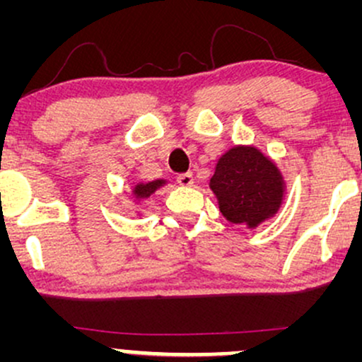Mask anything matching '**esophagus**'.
<instances>
[{
    "label": "esophagus",
    "mask_w": 362,
    "mask_h": 362,
    "mask_svg": "<svg viewBox=\"0 0 362 362\" xmlns=\"http://www.w3.org/2000/svg\"><path fill=\"white\" fill-rule=\"evenodd\" d=\"M177 182H178V184H180V185H185V187L192 185V184H194V173H190V172L178 173V175H177Z\"/></svg>",
    "instance_id": "1"
}]
</instances>
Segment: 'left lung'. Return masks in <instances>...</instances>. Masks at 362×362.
Listing matches in <instances>:
<instances>
[{"label": "left lung", "instance_id": "1", "mask_svg": "<svg viewBox=\"0 0 362 362\" xmlns=\"http://www.w3.org/2000/svg\"><path fill=\"white\" fill-rule=\"evenodd\" d=\"M211 189L218 195L224 218L248 226H257L276 213L282 199L279 172L255 148H233L223 155Z\"/></svg>", "mask_w": 362, "mask_h": 362}]
</instances>
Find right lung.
<instances>
[{"label":"right lung","instance_id":"right-lung-1","mask_svg":"<svg viewBox=\"0 0 362 362\" xmlns=\"http://www.w3.org/2000/svg\"><path fill=\"white\" fill-rule=\"evenodd\" d=\"M165 182L163 180H155V182H149V184H141V185H136L134 189V194L138 195V197H149L155 190L158 189L160 185H163Z\"/></svg>","mask_w":362,"mask_h":362}]
</instances>
